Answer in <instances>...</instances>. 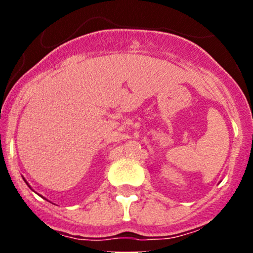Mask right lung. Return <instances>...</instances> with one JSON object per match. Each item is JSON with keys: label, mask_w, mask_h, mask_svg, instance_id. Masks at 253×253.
<instances>
[{"label": "right lung", "mask_w": 253, "mask_h": 253, "mask_svg": "<svg viewBox=\"0 0 253 253\" xmlns=\"http://www.w3.org/2000/svg\"><path fill=\"white\" fill-rule=\"evenodd\" d=\"M24 181H25V180H24ZM25 182H27V181H25ZM27 185H28V186H29V183H28V182H27ZM29 187H30V186H29ZM30 188H32V187H30Z\"/></svg>", "instance_id": "1"}]
</instances>
